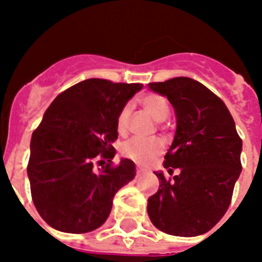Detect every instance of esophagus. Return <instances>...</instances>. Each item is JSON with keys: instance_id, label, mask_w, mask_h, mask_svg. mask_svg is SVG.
I'll return each instance as SVG.
<instances>
[{"instance_id": "1", "label": "esophagus", "mask_w": 262, "mask_h": 262, "mask_svg": "<svg viewBox=\"0 0 262 262\" xmlns=\"http://www.w3.org/2000/svg\"><path fill=\"white\" fill-rule=\"evenodd\" d=\"M146 170L145 169H142V168H137V170H136V173H137V177H139V176H142L143 173H145Z\"/></svg>"}]
</instances>
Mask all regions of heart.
<instances>
[{"mask_svg": "<svg viewBox=\"0 0 262 262\" xmlns=\"http://www.w3.org/2000/svg\"><path fill=\"white\" fill-rule=\"evenodd\" d=\"M141 104L145 111L156 121H164L169 115V106L164 98L159 94H147L141 99ZM130 117V107L126 104L117 115L116 126L120 134L126 133ZM164 145L160 139H142L133 138L124 143L121 152L125 158L130 159L134 163L141 165H147L163 151Z\"/></svg>", "mask_w": 262, "mask_h": 262, "instance_id": "b5f03b06", "label": "heart"}]
</instances>
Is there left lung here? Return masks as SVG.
Masks as SVG:
<instances>
[{"label":"left lung","mask_w":262,"mask_h":262,"mask_svg":"<svg viewBox=\"0 0 262 262\" xmlns=\"http://www.w3.org/2000/svg\"><path fill=\"white\" fill-rule=\"evenodd\" d=\"M152 92L168 98L177 119L159 190L148 198L147 213L154 226L176 236L207 233L224 217L242 172V139L226 104L190 77L150 82Z\"/></svg>","instance_id":"obj_1"}]
</instances>
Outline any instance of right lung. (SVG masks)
Here are the masks:
<instances>
[{
  "label": "right lung",
  "mask_w": 262,
  "mask_h": 262,
  "mask_svg": "<svg viewBox=\"0 0 262 262\" xmlns=\"http://www.w3.org/2000/svg\"><path fill=\"white\" fill-rule=\"evenodd\" d=\"M142 86L84 80L60 93L45 111L32 133L27 173L33 204L55 230L82 234L102 226L115 194L136 177L129 159L112 165V143L117 115ZM104 160L108 165H101ZM95 161L102 166L98 170Z\"/></svg>",
  "instance_id": "1"
}]
</instances>
